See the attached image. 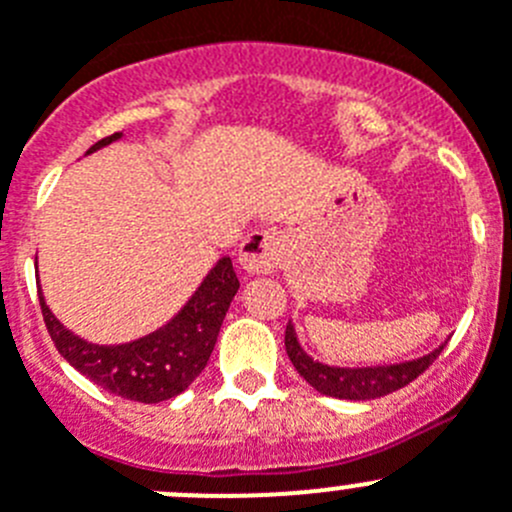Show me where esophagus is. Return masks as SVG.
Returning a JSON list of instances; mask_svg holds the SVG:
<instances>
[{"label":"esophagus","instance_id":"34e87169","mask_svg":"<svg viewBox=\"0 0 512 512\" xmlns=\"http://www.w3.org/2000/svg\"><path fill=\"white\" fill-rule=\"evenodd\" d=\"M283 255V237L275 229H255L242 240L240 262L247 272H272Z\"/></svg>","mask_w":512,"mask_h":512}]
</instances>
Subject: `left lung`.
<instances>
[{
    "instance_id": "obj_1",
    "label": "left lung",
    "mask_w": 512,
    "mask_h": 512,
    "mask_svg": "<svg viewBox=\"0 0 512 512\" xmlns=\"http://www.w3.org/2000/svg\"><path fill=\"white\" fill-rule=\"evenodd\" d=\"M444 346L434 348L427 356L417 358V361H407V364H391V366H369V369H338V366L318 364L308 353L300 348L298 338H295L293 323L285 328V351H288L290 361H293L295 371L313 386L315 391H321L326 396H336V399H351V401H366L379 399V396L391 394L396 389H404L412 384L419 374L434 364V358L442 353Z\"/></svg>"
}]
</instances>
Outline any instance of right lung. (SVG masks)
<instances>
[{"label":"right lung","instance_id":"right-lung-1","mask_svg":"<svg viewBox=\"0 0 512 512\" xmlns=\"http://www.w3.org/2000/svg\"><path fill=\"white\" fill-rule=\"evenodd\" d=\"M118 138L121 133L100 138L85 154H93ZM237 290L240 280L234 275L232 260L222 257L189 303L164 328L121 346H98L70 333L45 305L42 290L40 308L52 343L73 369L123 399L159 404L181 394L202 374Z\"/></svg>","mask_w":512,"mask_h":512}]
</instances>
